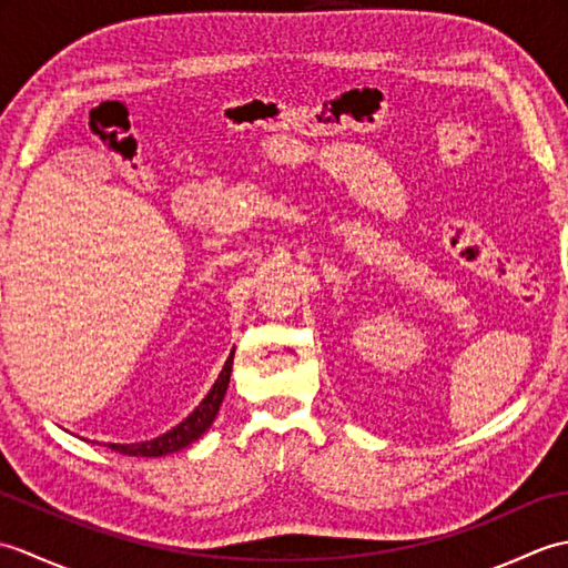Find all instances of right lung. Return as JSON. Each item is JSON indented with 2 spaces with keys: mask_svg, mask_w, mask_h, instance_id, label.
Instances as JSON below:
<instances>
[{
  "mask_svg": "<svg viewBox=\"0 0 568 568\" xmlns=\"http://www.w3.org/2000/svg\"><path fill=\"white\" fill-rule=\"evenodd\" d=\"M232 364H234V354L226 358L220 378L214 381L212 390L204 395V400L171 432H165V434H161V437L149 439V442L112 444V449L119 454H126V456H165V454L185 449V446H190L192 442H197L202 434L212 427L216 413H220V405H222L224 393L229 388V378H232Z\"/></svg>",
  "mask_w": 568,
  "mask_h": 568,
  "instance_id": "add662e5",
  "label": "right lung"
}]
</instances>
